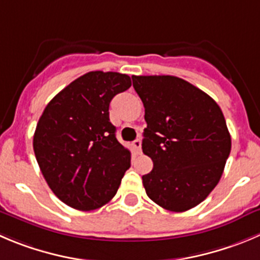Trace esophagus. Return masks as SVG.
<instances>
[{
    "label": "esophagus",
    "mask_w": 260,
    "mask_h": 260,
    "mask_svg": "<svg viewBox=\"0 0 260 260\" xmlns=\"http://www.w3.org/2000/svg\"><path fill=\"white\" fill-rule=\"evenodd\" d=\"M133 147H134V150L137 154H142V142H140V139L134 140V143H133Z\"/></svg>",
    "instance_id": "obj_1"
}]
</instances>
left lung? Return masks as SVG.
<instances>
[{
	"label": "left lung",
	"instance_id": "obj_1",
	"mask_svg": "<svg viewBox=\"0 0 260 260\" xmlns=\"http://www.w3.org/2000/svg\"><path fill=\"white\" fill-rule=\"evenodd\" d=\"M145 108L143 153L153 170L142 177L147 195L171 212L206 199L223 174L231 137L219 106L171 75L132 76Z\"/></svg>",
	"mask_w": 260,
	"mask_h": 260
}]
</instances>
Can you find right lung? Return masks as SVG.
I'll return each instance as SVG.
<instances>
[{
  "instance_id": "add662e5",
  "label": "right lung",
  "mask_w": 260,
  "mask_h": 260,
  "mask_svg": "<svg viewBox=\"0 0 260 260\" xmlns=\"http://www.w3.org/2000/svg\"><path fill=\"white\" fill-rule=\"evenodd\" d=\"M132 86L130 76L90 71L47 105L37 123L33 148L54 195L78 211L105 206L117 192L132 153L116 139L110 102Z\"/></svg>"
}]
</instances>
